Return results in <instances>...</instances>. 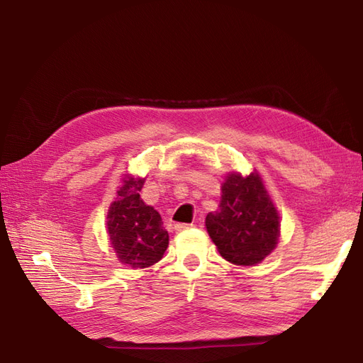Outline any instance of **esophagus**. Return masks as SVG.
Masks as SVG:
<instances>
[{
	"label": "esophagus",
	"instance_id": "34e87169",
	"mask_svg": "<svg viewBox=\"0 0 363 363\" xmlns=\"http://www.w3.org/2000/svg\"><path fill=\"white\" fill-rule=\"evenodd\" d=\"M175 231H186V229H191L192 225H188V223H177L175 226Z\"/></svg>",
	"mask_w": 363,
	"mask_h": 363
}]
</instances>
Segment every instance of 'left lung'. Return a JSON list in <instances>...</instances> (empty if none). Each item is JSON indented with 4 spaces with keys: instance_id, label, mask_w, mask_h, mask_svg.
I'll return each mask as SVG.
<instances>
[{
    "instance_id": "obj_1",
    "label": "left lung",
    "mask_w": 363,
    "mask_h": 363,
    "mask_svg": "<svg viewBox=\"0 0 363 363\" xmlns=\"http://www.w3.org/2000/svg\"><path fill=\"white\" fill-rule=\"evenodd\" d=\"M206 229L222 257L234 264L252 267L271 254L280 235L279 214L257 172L226 177L218 209L206 216Z\"/></svg>"
}]
</instances>
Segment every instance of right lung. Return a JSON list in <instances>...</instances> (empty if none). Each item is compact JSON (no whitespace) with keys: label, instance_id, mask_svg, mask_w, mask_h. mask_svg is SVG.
I'll return each instance as SVG.
<instances>
[{"label":"right lung","instance_id":"add662e5","mask_svg":"<svg viewBox=\"0 0 363 363\" xmlns=\"http://www.w3.org/2000/svg\"><path fill=\"white\" fill-rule=\"evenodd\" d=\"M143 179L123 180L108 212V233L112 248L121 263L132 268H147L163 257L169 234L158 212L140 199Z\"/></svg>","mask_w":363,"mask_h":363}]
</instances>
